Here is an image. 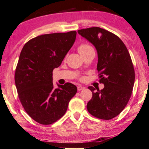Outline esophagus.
Segmentation results:
<instances>
[{"instance_id": "obj_1", "label": "esophagus", "mask_w": 149, "mask_h": 149, "mask_svg": "<svg viewBox=\"0 0 149 149\" xmlns=\"http://www.w3.org/2000/svg\"><path fill=\"white\" fill-rule=\"evenodd\" d=\"M84 89H85V87L84 86H77V90H78V91H81V90H84Z\"/></svg>"}]
</instances>
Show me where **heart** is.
<instances>
[{
    "mask_svg": "<svg viewBox=\"0 0 149 149\" xmlns=\"http://www.w3.org/2000/svg\"><path fill=\"white\" fill-rule=\"evenodd\" d=\"M93 50V48L88 44H81L78 46V51L81 55H84L86 52Z\"/></svg>",
    "mask_w": 149,
    "mask_h": 149,
    "instance_id": "b5f03b06",
    "label": "heart"
}]
</instances>
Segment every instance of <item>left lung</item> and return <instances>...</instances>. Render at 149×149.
Instances as JSON below:
<instances>
[{
  "mask_svg": "<svg viewBox=\"0 0 149 149\" xmlns=\"http://www.w3.org/2000/svg\"><path fill=\"white\" fill-rule=\"evenodd\" d=\"M78 33L95 46L99 82L105 86L101 90L88 87L92 97L87 109L97 118L112 119L125 109L132 94L135 71L130 54L119 37L103 29L90 27Z\"/></svg>",
  "mask_w": 149,
  "mask_h": 149,
  "instance_id": "8db88e82",
  "label": "left lung"
}]
</instances>
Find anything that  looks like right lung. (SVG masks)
<instances>
[{"instance_id": "add662e5", "label": "right lung", "mask_w": 149, "mask_h": 149, "mask_svg": "<svg viewBox=\"0 0 149 149\" xmlns=\"http://www.w3.org/2000/svg\"><path fill=\"white\" fill-rule=\"evenodd\" d=\"M75 31L44 34L23 46L15 72L18 98L28 115L49 125L60 119L77 88L65 83L54 88L53 71L58 68L76 39Z\"/></svg>"}]
</instances>
